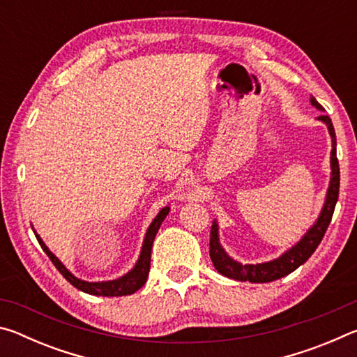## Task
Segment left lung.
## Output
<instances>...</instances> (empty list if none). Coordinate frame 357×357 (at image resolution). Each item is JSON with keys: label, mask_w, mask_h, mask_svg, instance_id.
<instances>
[{"label": "left lung", "mask_w": 357, "mask_h": 357, "mask_svg": "<svg viewBox=\"0 0 357 357\" xmlns=\"http://www.w3.org/2000/svg\"><path fill=\"white\" fill-rule=\"evenodd\" d=\"M312 105L317 107L318 110H323V107L318 104L315 98L310 99ZM319 121L328 126L329 135L332 138V151H331V183L328 193H326L324 206L319 213V217L309 231H307L298 244L293 245L291 249L287 250L279 258L273 259L268 263L259 264H241L239 261H234L231 257L227 255V252L222 249L219 241V225L217 222H213L211 227V239H209V257L213 259L214 268L219 271L222 275L228 277V279H234L239 282H252V283H266L273 282L277 279H282L288 274H291L294 269H298L301 264H304L307 259L312 257V253L317 250V247L321 243L326 229H328L332 214H334L335 204L338 200V189H340V168H338L337 160V140H335V130L332 126V121L326 114L318 116Z\"/></svg>", "instance_id": "left-lung-1"}]
</instances>
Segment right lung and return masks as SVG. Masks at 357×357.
Segmentation results:
<instances>
[{"label":"right lung","instance_id":"obj_1","mask_svg":"<svg viewBox=\"0 0 357 357\" xmlns=\"http://www.w3.org/2000/svg\"><path fill=\"white\" fill-rule=\"evenodd\" d=\"M170 213V208L165 206L160 209V213L155 215V219L151 222V225L148 228L146 234H144V241H143V247L140 252V257H138V261L135 263L134 268H132L128 274H124L123 277H119L116 280H107V282H86L82 279H77V277L70 273V271L66 268V266L59 261V259L53 255V253L48 250V247L44 244V241L40 239L38 233L34 231L36 238H38L39 244L42 247V250L47 253V257L52 259V263L56 266V269L63 274V277L68 280L70 285H74L77 289H80L83 293L88 294H94V296H128V294H134L138 291L144 283H146L148 274H149V264H151V249H153V243L157 231L162 225V222L167 217V214Z\"/></svg>","mask_w":357,"mask_h":357}]
</instances>
